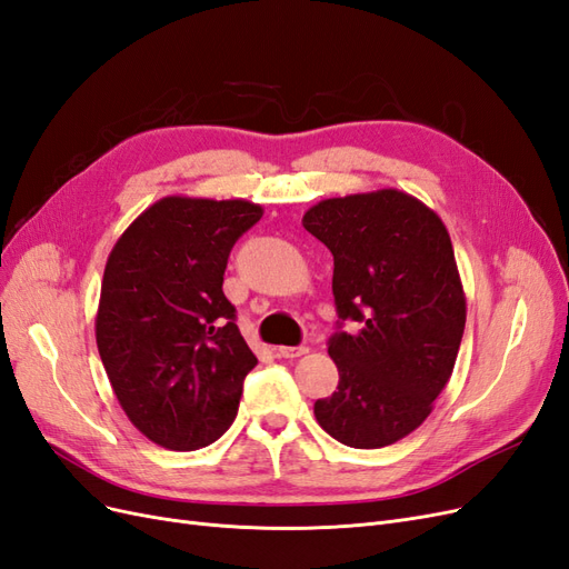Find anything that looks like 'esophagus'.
<instances>
[{
  "label": "esophagus",
  "mask_w": 569,
  "mask_h": 569,
  "mask_svg": "<svg viewBox=\"0 0 569 569\" xmlns=\"http://www.w3.org/2000/svg\"><path fill=\"white\" fill-rule=\"evenodd\" d=\"M274 351H278L280 358H299V356L308 353L306 347H278Z\"/></svg>",
  "instance_id": "esophagus-1"
}]
</instances>
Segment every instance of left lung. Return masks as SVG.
Wrapping results in <instances>:
<instances>
[{"label": "left lung", "instance_id": "8db88e82", "mask_svg": "<svg viewBox=\"0 0 569 569\" xmlns=\"http://www.w3.org/2000/svg\"><path fill=\"white\" fill-rule=\"evenodd\" d=\"M301 222L335 256L339 318L358 322L330 339L339 385L316 420L343 446L382 449L427 420L456 366L468 308L449 230L399 189L322 199Z\"/></svg>", "mask_w": 569, "mask_h": 569}]
</instances>
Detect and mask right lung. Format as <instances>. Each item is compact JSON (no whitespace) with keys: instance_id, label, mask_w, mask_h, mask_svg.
I'll return each mask as SVG.
<instances>
[{"instance_id":"obj_1","label":"right lung","mask_w":569,"mask_h":569,"mask_svg":"<svg viewBox=\"0 0 569 569\" xmlns=\"http://www.w3.org/2000/svg\"><path fill=\"white\" fill-rule=\"evenodd\" d=\"M261 216L244 199L163 197L109 253L97 349L130 422L168 451H197L226 435L258 363L222 274Z\"/></svg>"}]
</instances>
